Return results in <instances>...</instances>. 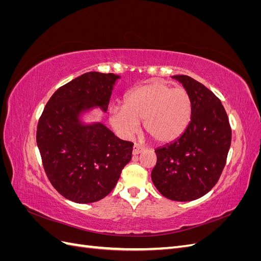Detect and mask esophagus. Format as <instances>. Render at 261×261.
<instances>
[{
    "mask_svg": "<svg viewBox=\"0 0 261 261\" xmlns=\"http://www.w3.org/2000/svg\"><path fill=\"white\" fill-rule=\"evenodd\" d=\"M141 152H143V148H141V147H139L137 145H135V146L133 147V154L134 155H137V154H139Z\"/></svg>",
    "mask_w": 261,
    "mask_h": 261,
    "instance_id": "34e87169",
    "label": "esophagus"
}]
</instances>
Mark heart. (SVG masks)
Masks as SVG:
<instances>
[{
  "label": "heart",
  "mask_w": 261,
  "mask_h": 261,
  "mask_svg": "<svg viewBox=\"0 0 261 261\" xmlns=\"http://www.w3.org/2000/svg\"><path fill=\"white\" fill-rule=\"evenodd\" d=\"M193 103L189 93L162 82H151L125 94L123 107L109 110L115 132L127 138L137 130L138 122L158 144H170L183 135L191 123Z\"/></svg>",
  "instance_id": "heart-1"
}]
</instances>
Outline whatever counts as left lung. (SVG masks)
Here are the masks:
<instances>
[{
  "label": "left lung",
  "mask_w": 261,
  "mask_h": 261,
  "mask_svg": "<svg viewBox=\"0 0 261 261\" xmlns=\"http://www.w3.org/2000/svg\"><path fill=\"white\" fill-rule=\"evenodd\" d=\"M172 77L191 96L192 118L178 139L154 150L156 164L151 179L168 199L192 201L217 184L224 169L232 132L225 110L215 93L189 76Z\"/></svg>",
  "instance_id": "left-lung-1"
}]
</instances>
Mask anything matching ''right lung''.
Instances as JSON below:
<instances>
[{
    "mask_svg": "<svg viewBox=\"0 0 261 261\" xmlns=\"http://www.w3.org/2000/svg\"><path fill=\"white\" fill-rule=\"evenodd\" d=\"M120 78L112 73L83 74L52 94L39 118L37 145L45 174L70 201L105 198L132 159L133 143L116 137L100 122L83 121L96 108L107 112Z\"/></svg>",
    "mask_w": 261,
    "mask_h": 261,
    "instance_id": "add662e5",
    "label": "right lung"
}]
</instances>
